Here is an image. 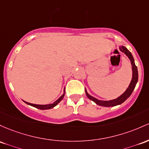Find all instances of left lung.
<instances>
[{
  "label": "left lung",
  "instance_id": "8db88e82",
  "mask_svg": "<svg viewBox=\"0 0 149 149\" xmlns=\"http://www.w3.org/2000/svg\"><path fill=\"white\" fill-rule=\"evenodd\" d=\"M120 50L122 52H123V53H125V54L128 56V58H130L131 61V63H132V81H131L130 86H128V88H127V90H126L125 92L123 94L121 95L120 97H118L117 98L111 100H100L95 98V97H93L91 95L88 94L87 91H86V94L88 98L100 106H102V107H114V106H117L123 103L126 100L129 98L130 96L132 95V92H133V91L134 90L136 85L137 83V81H138V70H137L136 66L135 65L134 59V57L132 56V53H131L130 51L127 49L125 47H124V46H120Z\"/></svg>",
  "mask_w": 149,
  "mask_h": 149
}]
</instances>
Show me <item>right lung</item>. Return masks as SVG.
<instances>
[{
    "label": "right lung",
    "mask_w": 149,
    "mask_h": 149,
    "mask_svg": "<svg viewBox=\"0 0 149 149\" xmlns=\"http://www.w3.org/2000/svg\"><path fill=\"white\" fill-rule=\"evenodd\" d=\"M64 95H65V88H64V90H63V94L62 95L59 97V98H58V100H56L54 102H53V103H52V104H36L29 103V102H25V101H24V102H25L26 104H29V105L32 106V107H36V108H37V109H42V110H44V109H49L53 108V107H54L55 106L57 105V104L59 103V102L62 100V99L63 98V97H64Z\"/></svg>",
    "instance_id": "1"
}]
</instances>
